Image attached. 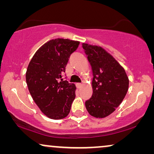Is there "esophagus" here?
Wrapping results in <instances>:
<instances>
[{
	"label": "esophagus",
	"mask_w": 154,
	"mask_h": 154,
	"mask_svg": "<svg viewBox=\"0 0 154 154\" xmlns=\"http://www.w3.org/2000/svg\"><path fill=\"white\" fill-rule=\"evenodd\" d=\"M76 88H79V89H80V88H81V87H82V84L81 83H76Z\"/></svg>",
	"instance_id": "esophagus-1"
}]
</instances>
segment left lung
Segmentation results:
<instances>
[{"label": "left lung", "mask_w": 154, "mask_h": 154, "mask_svg": "<svg viewBox=\"0 0 154 154\" xmlns=\"http://www.w3.org/2000/svg\"><path fill=\"white\" fill-rule=\"evenodd\" d=\"M82 45L93 75V92L85 102V107L92 116L102 119L121 104L127 94L129 80L125 69L104 48L87 43Z\"/></svg>", "instance_id": "8db88e82"}]
</instances>
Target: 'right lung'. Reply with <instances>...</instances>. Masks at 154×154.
Instances as JSON below:
<instances>
[{
    "mask_svg": "<svg viewBox=\"0 0 154 154\" xmlns=\"http://www.w3.org/2000/svg\"><path fill=\"white\" fill-rule=\"evenodd\" d=\"M80 42L57 38L42 45L29 62L26 81L29 92L48 118L62 119L70 112L76 88L62 79L69 58Z\"/></svg>",
    "mask_w": 154,
    "mask_h": 154,
    "instance_id": "obj_1",
    "label": "right lung"
}]
</instances>
